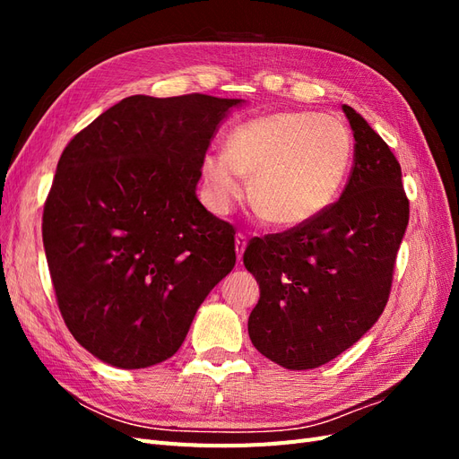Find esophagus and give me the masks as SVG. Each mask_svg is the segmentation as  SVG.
I'll return each instance as SVG.
<instances>
[{"label":"esophagus","mask_w":459,"mask_h":459,"mask_svg":"<svg viewBox=\"0 0 459 459\" xmlns=\"http://www.w3.org/2000/svg\"><path fill=\"white\" fill-rule=\"evenodd\" d=\"M245 248H247V238L243 233H238L235 235V253H238V260L243 258Z\"/></svg>","instance_id":"esophagus-1"}]
</instances>
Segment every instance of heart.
Wrapping results in <instances>:
<instances>
[{
    "label": "heart",
    "mask_w": 459,
    "mask_h": 459,
    "mask_svg": "<svg viewBox=\"0 0 459 459\" xmlns=\"http://www.w3.org/2000/svg\"><path fill=\"white\" fill-rule=\"evenodd\" d=\"M352 164V137L327 115L283 110L247 120L228 135V149L201 162L204 201L228 214L247 195L277 228H300L337 201Z\"/></svg>",
    "instance_id": "1"
}]
</instances>
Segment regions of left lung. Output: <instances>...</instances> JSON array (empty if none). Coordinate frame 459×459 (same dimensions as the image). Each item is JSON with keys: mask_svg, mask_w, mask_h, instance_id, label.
I'll return each instance as SVG.
<instances>
[{"mask_svg": "<svg viewBox=\"0 0 459 459\" xmlns=\"http://www.w3.org/2000/svg\"><path fill=\"white\" fill-rule=\"evenodd\" d=\"M342 113L356 143L341 199L307 226L253 239L243 255L260 287L248 337L287 369L331 362L377 322L410 220L393 151L352 107Z\"/></svg>", "mask_w": 459, "mask_h": 459, "instance_id": "8db88e82", "label": "left lung"}]
</instances>
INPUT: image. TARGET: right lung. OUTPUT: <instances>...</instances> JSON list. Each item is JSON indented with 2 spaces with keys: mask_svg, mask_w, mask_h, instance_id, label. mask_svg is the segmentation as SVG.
I'll list each match as a JSON object with an SVG mask.
<instances>
[{
  "mask_svg": "<svg viewBox=\"0 0 459 459\" xmlns=\"http://www.w3.org/2000/svg\"><path fill=\"white\" fill-rule=\"evenodd\" d=\"M243 105L132 95L65 147L41 235L65 324L101 362L142 369L174 356L235 266L233 228L197 184L221 120Z\"/></svg>",
  "mask_w": 459,
  "mask_h": 459,
  "instance_id": "add662e5",
  "label": "right lung"
}]
</instances>
